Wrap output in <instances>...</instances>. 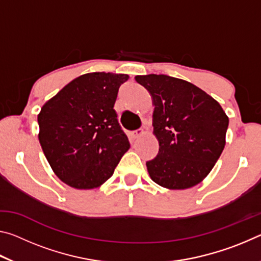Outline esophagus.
I'll return each instance as SVG.
<instances>
[{
    "label": "esophagus",
    "instance_id": "esophagus-1",
    "mask_svg": "<svg viewBox=\"0 0 261 261\" xmlns=\"http://www.w3.org/2000/svg\"><path fill=\"white\" fill-rule=\"evenodd\" d=\"M143 135H144V130L139 129V130H136V131L130 132V138L135 140L137 138H139V137H141Z\"/></svg>",
    "mask_w": 261,
    "mask_h": 261
}]
</instances>
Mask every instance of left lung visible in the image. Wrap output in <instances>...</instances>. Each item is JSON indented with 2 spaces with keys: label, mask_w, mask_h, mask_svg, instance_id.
<instances>
[{
  "label": "left lung",
  "mask_w": 261,
  "mask_h": 261,
  "mask_svg": "<svg viewBox=\"0 0 261 261\" xmlns=\"http://www.w3.org/2000/svg\"><path fill=\"white\" fill-rule=\"evenodd\" d=\"M154 106L159 153L146 162L153 182L170 190L199 184L226 145L229 118L215 99L193 84L166 74L136 76Z\"/></svg>",
  "instance_id": "left-lung-1"
}]
</instances>
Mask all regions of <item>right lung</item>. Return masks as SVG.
Returning <instances> with one entry per match:
<instances>
[{
  "label": "right lung",
  "mask_w": 261,
  "mask_h": 261,
  "mask_svg": "<svg viewBox=\"0 0 261 261\" xmlns=\"http://www.w3.org/2000/svg\"><path fill=\"white\" fill-rule=\"evenodd\" d=\"M127 79L123 73L82 74L42 106L39 141L53 171L69 187H101L130 148L114 110Z\"/></svg>",
  "instance_id": "right-lung-1"
}]
</instances>
